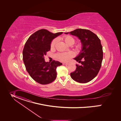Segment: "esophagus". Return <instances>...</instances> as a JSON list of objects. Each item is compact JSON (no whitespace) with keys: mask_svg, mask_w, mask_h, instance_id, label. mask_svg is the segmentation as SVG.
Listing matches in <instances>:
<instances>
[{"mask_svg":"<svg viewBox=\"0 0 121 121\" xmlns=\"http://www.w3.org/2000/svg\"><path fill=\"white\" fill-rule=\"evenodd\" d=\"M69 64L68 63H63V65H68Z\"/></svg>","mask_w":121,"mask_h":121,"instance_id":"esophagus-1","label":"esophagus"}]
</instances>
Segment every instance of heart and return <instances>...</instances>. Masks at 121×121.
<instances>
[{"instance_id": "1", "label": "heart", "mask_w": 121, "mask_h": 121, "mask_svg": "<svg viewBox=\"0 0 121 121\" xmlns=\"http://www.w3.org/2000/svg\"><path fill=\"white\" fill-rule=\"evenodd\" d=\"M63 39L64 41L69 45H73L75 41V39L74 37L71 35H66L63 38ZM57 42V39H54L51 42V47L52 48H54ZM80 47V45H77V48H78ZM73 56V53L71 52H60L58 53L56 55L57 58L60 60L62 61L66 62L69 60V59Z\"/></svg>"}]
</instances>
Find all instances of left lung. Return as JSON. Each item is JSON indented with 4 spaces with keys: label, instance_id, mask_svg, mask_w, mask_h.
<instances>
[{
    "label": "left lung",
    "instance_id": "left-lung-1",
    "mask_svg": "<svg viewBox=\"0 0 121 121\" xmlns=\"http://www.w3.org/2000/svg\"><path fill=\"white\" fill-rule=\"evenodd\" d=\"M70 34L78 37L82 45V51L74 58L81 65H76V70L70 73L71 77L78 82H88L97 75L102 66L103 50L101 40L96 35L87 29H76Z\"/></svg>",
    "mask_w": 121,
    "mask_h": 121
}]
</instances>
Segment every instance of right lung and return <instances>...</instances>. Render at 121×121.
<instances>
[{
  "mask_svg": "<svg viewBox=\"0 0 121 121\" xmlns=\"http://www.w3.org/2000/svg\"><path fill=\"white\" fill-rule=\"evenodd\" d=\"M62 32L53 34L44 29L31 35L26 41L23 51L26 69L37 82L46 85L53 82L57 76L56 68L62 65L58 61L46 62L44 56L50 50L52 40Z\"/></svg>",
  "mask_w": 121,
  "mask_h": 121,
  "instance_id": "right-lung-1",
  "label": "right lung"
}]
</instances>
